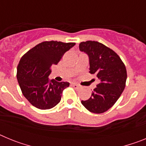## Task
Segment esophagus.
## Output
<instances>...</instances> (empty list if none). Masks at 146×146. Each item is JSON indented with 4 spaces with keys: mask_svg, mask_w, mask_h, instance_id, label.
Masks as SVG:
<instances>
[{
    "mask_svg": "<svg viewBox=\"0 0 146 146\" xmlns=\"http://www.w3.org/2000/svg\"><path fill=\"white\" fill-rule=\"evenodd\" d=\"M72 86L73 88H80V86L78 84H77V83H75V82H73L72 84Z\"/></svg>",
    "mask_w": 146,
    "mask_h": 146,
    "instance_id": "esophagus-1",
    "label": "esophagus"
}]
</instances>
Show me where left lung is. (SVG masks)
Returning <instances> with one entry per match:
<instances>
[{
	"mask_svg": "<svg viewBox=\"0 0 146 146\" xmlns=\"http://www.w3.org/2000/svg\"><path fill=\"white\" fill-rule=\"evenodd\" d=\"M79 47L88 55L89 72L96 74L100 81L91 97L81 103L91 113H103L114 105L124 90L126 66L116 52L100 42H82Z\"/></svg>",
	"mask_w": 146,
	"mask_h": 146,
	"instance_id": "1",
	"label": "left lung"
}]
</instances>
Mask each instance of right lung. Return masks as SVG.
I'll list each match as a JSON object with an SVG mask.
<instances>
[{
	"mask_svg": "<svg viewBox=\"0 0 146 146\" xmlns=\"http://www.w3.org/2000/svg\"><path fill=\"white\" fill-rule=\"evenodd\" d=\"M74 45L73 42L45 41L28 50L20 58L17 78L23 96L33 106L48 110L60 102L63 91L69 83L50 80V66L57 64Z\"/></svg>",
	"mask_w": 146,
	"mask_h": 146,
	"instance_id": "1",
	"label": "right lung"
}]
</instances>
